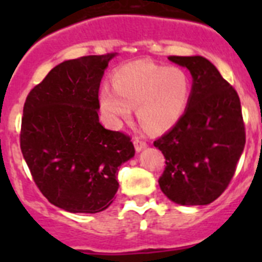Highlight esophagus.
<instances>
[{"label": "esophagus", "mask_w": 262, "mask_h": 262, "mask_svg": "<svg viewBox=\"0 0 262 262\" xmlns=\"http://www.w3.org/2000/svg\"><path fill=\"white\" fill-rule=\"evenodd\" d=\"M134 145H135L136 151L139 152L147 147V142H145V140H143L140 136H135V138H134Z\"/></svg>", "instance_id": "1"}]
</instances>
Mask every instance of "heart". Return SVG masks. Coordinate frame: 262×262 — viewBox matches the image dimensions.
Wrapping results in <instances>:
<instances>
[{
	"instance_id": "heart-1",
	"label": "heart",
	"mask_w": 262,
	"mask_h": 262,
	"mask_svg": "<svg viewBox=\"0 0 262 262\" xmlns=\"http://www.w3.org/2000/svg\"><path fill=\"white\" fill-rule=\"evenodd\" d=\"M190 90V78L184 69L140 60L115 69L114 88H102L99 103L114 122L129 118L133 106H138V118L145 128L164 131L184 114Z\"/></svg>"
}]
</instances>
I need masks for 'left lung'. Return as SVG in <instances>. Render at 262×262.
Instances as JSON below:
<instances>
[{
	"label": "left lung",
	"instance_id": "8db88e82",
	"mask_svg": "<svg viewBox=\"0 0 262 262\" xmlns=\"http://www.w3.org/2000/svg\"><path fill=\"white\" fill-rule=\"evenodd\" d=\"M186 67L193 88L186 111L154 142L165 157L160 189L178 205H209L226 190L245 145L237 92L202 56H169Z\"/></svg>",
	"mask_w": 262,
	"mask_h": 262
}]
</instances>
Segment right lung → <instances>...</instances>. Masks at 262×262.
<instances>
[{
	"mask_svg": "<svg viewBox=\"0 0 262 262\" xmlns=\"http://www.w3.org/2000/svg\"><path fill=\"white\" fill-rule=\"evenodd\" d=\"M114 56L62 61L23 106L20 151L41 194L66 211L107 209L119 186L118 166L135 155L127 134L99 123V85Z\"/></svg>",
	"mask_w": 262,
	"mask_h": 262,
	"instance_id": "right-lung-1",
	"label": "right lung"
}]
</instances>
